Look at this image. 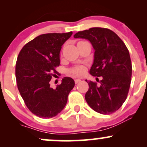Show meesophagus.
<instances>
[{
  "label": "esophagus",
  "mask_w": 147,
  "mask_h": 147,
  "mask_svg": "<svg viewBox=\"0 0 147 147\" xmlns=\"http://www.w3.org/2000/svg\"><path fill=\"white\" fill-rule=\"evenodd\" d=\"M80 82H81V79H75V83L76 84H79Z\"/></svg>",
  "instance_id": "esophagus-1"
}]
</instances>
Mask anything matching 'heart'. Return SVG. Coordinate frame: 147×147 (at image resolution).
<instances>
[{"instance_id":"heart-1","label":"heart","mask_w":147,"mask_h":147,"mask_svg":"<svg viewBox=\"0 0 147 147\" xmlns=\"http://www.w3.org/2000/svg\"><path fill=\"white\" fill-rule=\"evenodd\" d=\"M84 68L82 66H77L75 68H72L70 70V73L73 76H78L81 75L84 73Z\"/></svg>"}]
</instances>
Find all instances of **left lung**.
I'll list each match as a JSON object with an SVG mask.
<instances>
[{"label": "left lung", "mask_w": 147, "mask_h": 147, "mask_svg": "<svg viewBox=\"0 0 147 147\" xmlns=\"http://www.w3.org/2000/svg\"><path fill=\"white\" fill-rule=\"evenodd\" d=\"M76 38L88 40L95 50L93 64L89 72L102 77L100 84L87 82L85 99L90 107L101 114H111L125 102L132 75L129 52L122 40L107 28H92L78 32Z\"/></svg>", "instance_id": "1"}]
</instances>
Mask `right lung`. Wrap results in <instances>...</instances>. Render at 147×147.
I'll return each instance as SVG.
<instances>
[{
    "label": "right lung",
    "instance_id": "1",
    "mask_svg": "<svg viewBox=\"0 0 147 147\" xmlns=\"http://www.w3.org/2000/svg\"><path fill=\"white\" fill-rule=\"evenodd\" d=\"M72 34V32L43 34L28 42L19 52L16 63L18 89L28 109L38 117L57 115L75 86V81L68 77L55 89L50 84L60 64L61 46Z\"/></svg>",
    "mask_w": 147,
    "mask_h": 147
}]
</instances>
